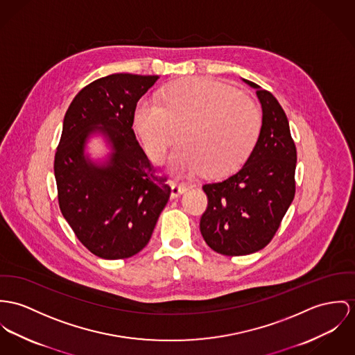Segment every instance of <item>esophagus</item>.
Masks as SVG:
<instances>
[{"label": "esophagus", "instance_id": "obj_1", "mask_svg": "<svg viewBox=\"0 0 355 355\" xmlns=\"http://www.w3.org/2000/svg\"><path fill=\"white\" fill-rule=\"evenodd\" d=\"M170 187H171V197L175 198L180 194H184L185 191H188V187L185 184H180L177 181H170Z\"/></svg>", "mask_w": 355, "mask_h": 355}]
</instances>
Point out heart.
Segmentation results:
<instances>
[{
	"label": "heart",
	"instance_id": "obj_1",
	"mask_svg": "<svg viewBox=\"0 0 355 355\" xmlns=\"http://www.w3.org/2000/svg\"><path fill=\"white\" fill-rule=\"evenodd\" d=\"M144 153L162 164L177 130L171 154L175 170L202 171L221 178L238 171L251 157L262 130L257 105L228 83L215 80L173 83L157 101L140 98L131 117Z\"/></svg>",
	"mask_w": 355,
	"mask_h": 355
}]
</instances>
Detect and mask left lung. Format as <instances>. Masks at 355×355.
Returning <instances> with one entry per match:
<instances>
[{
    "mask_svg": "<svg viewBox=\"0 0 355 355\" xmlns=\"http://www.w3.org/2000/svg\"><path fill=\"white\" fill-rule=\"evenodd\" d=\"M243 82L257 90L262 107L259 140L236 174L202 187L208 207L200 220L207 245L230 257L269 245L296 191L297 153L288 117L270 92Z\"/></svg>",
    "mask_w": 355,
    "mask_h": 355,
    "instance_id": "1",
    "label": "left lung"
}]
</instances>
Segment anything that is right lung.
<instances>
[{
  "instance_id": "1",
  "label": "right lung",
  "mask_w": 355,
  "mask_h": 355,
  "mask_svg": "<svg viewBox=\"0 0 355 355\" xmlns=\"http://www.w3.org/2000/svg\"><path fill=\"white\" fill-rule=\"evenodd\" d=\"M158 76L112 74L85 86L64 114L55 153L59 208L76 236L104 259L130 258L148 243L170 197L132 130V110ZM101 135L109 159L93 163L87 140Z\"/></svg>"
}]
</instances>
